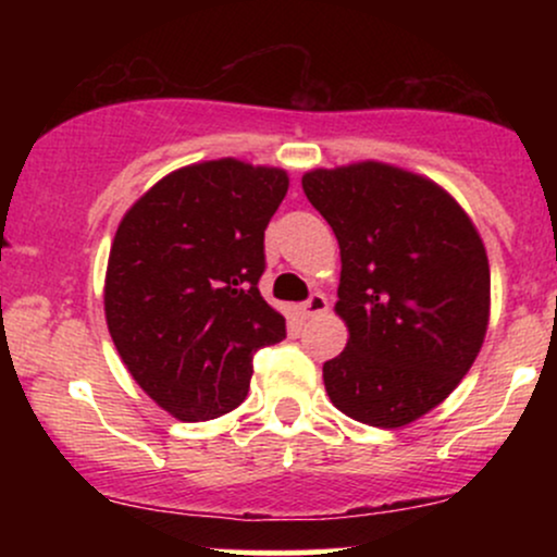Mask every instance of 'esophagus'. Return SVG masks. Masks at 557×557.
<instances>
[{
    "mask_svg": "<svg viewBox=\"0 0 557 557\" xmlns=\"http://www.w3.org/2000/svg\"><path fill=\"white\" fill-rule=\"evenodd\" d=\"M327 309H330V304L322 293H314V296H311L309 300H304V306H300L304 317H322V314H327Z\"/></svg>",
    "mask_w": 557,
    "mask_h": 557,
    "instance_id": "obj_1",
    "label": "esophagus"
}]
</instances>
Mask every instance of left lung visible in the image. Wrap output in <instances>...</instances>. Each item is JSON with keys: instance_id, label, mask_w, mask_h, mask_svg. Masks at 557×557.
Returning a JSON list of instances; mask_svg holds the SVG:
<instances>
[{"instance_id": "obj_1", "label": "left lung", "mask_w": 557, "mask_h": 557, "mask_svg": "<svg viewBox=\"0 0 557 557\" xmlns=\"http://www.w3.org/2000/svg\"><path fill=\"white\" fill-rule=\"evenodd\" d=\"M341 246L335 311L348 345L324 363L345 417L411 424L474 363L490 322V261L469 214L437 183L382 162L304 175Z\"/></svg>"}]
</instances>
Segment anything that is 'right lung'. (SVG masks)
<instances>
[{
  "label": "right lung",
  "mask_w": 557,
  "mask_h": 557,
  "mask_svg": "<svg viewBox=\"0 0 557 557\" xmlns=\"http://www.w3.org/2000/svg\"><path fill=\"white\" fill-rule=\"evenodd\" d=\"M287 172L238 159L170 172L127 209L104 280L120 359L157 406L207 421L248 395L253 354L285 337L259 293Z\"/></svg>",
  "instance_id": "obj_1"
}]
</instances>
